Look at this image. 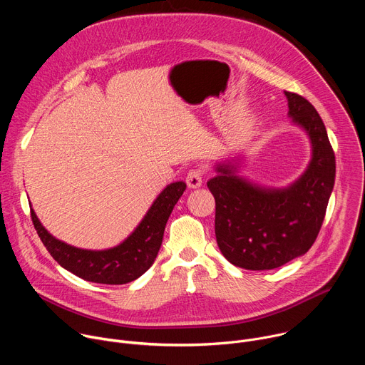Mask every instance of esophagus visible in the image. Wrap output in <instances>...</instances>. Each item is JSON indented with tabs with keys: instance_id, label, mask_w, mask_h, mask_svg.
I'll list each match as a JSON object with an SVG mask.
<instances>
[{
	"instance_id": "esophagus-1",
	"label": "esophagus",
	"mask_w": 365,
	"mask_h": 365,
	"mask_svg": "<svg viewBox=\"0 0 365 365\" xmlns=\"http://www.w3.org/2000/svg\"><path fill=\"white\" fill-rule=\"evenodd\" d=\"M186 183H187V186H189L190 189H197V187H200L202 183H203V173H202V170H199V169L190 170V172L187 173V176H186Z\"/></svg>"
}]
</instances>
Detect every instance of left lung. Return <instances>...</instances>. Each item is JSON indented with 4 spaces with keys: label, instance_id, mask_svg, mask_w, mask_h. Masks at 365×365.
Masks as SVG:
<instances>
[{
    "label": "left lung",
    "instance_id": "left-lung-1",
    "mask_svg": "<svg viewBox=\"0 0 365 365\" xmlns=\"http://www.w3.org/2000/svg\"><path fill=\"white\" fill-rule=\"evenodd\" d=\"M292 124L310 143L306 170L284 187L240 176L244 155L215 165L207 182L215 197L217 242L228 262L245 270H272L303 255L315 242L335 183V154L325 124L303 96L284 92Z\"/></svg>",
    "mask_w": 365,
    "mask_h": 365
}]
</instances>
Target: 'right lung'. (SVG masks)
<instances>
[{"instance_id":"add662e5","label":"right lung","mask_w":365,"mask_h":365,"mask_svg":"<svg viewBox=\"0 0 365 365\" xmlns=\"http://www.w3.org/2000/svg\"><path fill=\"white\" fill-rule=\"evenodd\" d=\"M185 189L183 180L168 185L135 230L118 245L106 250L79 248L58 240L41 225L33 207L31 220L41 242L63 269L86 282L125 284L138 279L154 263L168 220Z\"/></svg>"}]
</instances>
